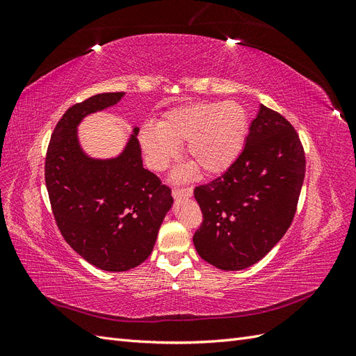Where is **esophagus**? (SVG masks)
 I'll return each instance as SVG.
<instances>
[{"mask_svg":"<svg viewBox=\"0 0 356 356\" xmlns=\"http://www.w3.org/2000/svg\"><path fill=\"white\" fill-rule=\"evenodd\" d=\"M174 197H190L193 195V187H175L172 190Z\"/></svg>","mask_w":356,"mask_h":356,"instance_id":"esophagus-1","label":"esophagus"}]
</instances>
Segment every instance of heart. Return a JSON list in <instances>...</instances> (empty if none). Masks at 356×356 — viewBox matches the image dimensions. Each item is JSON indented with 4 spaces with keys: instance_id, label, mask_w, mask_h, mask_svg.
<instances>
[{
    "instance_id": "heart-1",
    "label": "heart",
    "mask_w": 356,
    "mask_h": 356,
    "mask_svg": "<svg viewBox=\"0 0 356 356\" xmlns=\"http://www.w3.org/2000/svg\"><path fill=\"white\" fill-rule=\"evenodd\" d=\"M250 118L234 101L195 102L169 111L154 124L139 131V143L153 169H165L186 145L187 157L203 174L217 175L239 156Z\"/></svg>"
}]
</instances>
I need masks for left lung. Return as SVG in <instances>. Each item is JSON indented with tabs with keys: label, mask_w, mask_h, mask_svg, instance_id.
<instances>
[{
	"label": "left lung",
	"mask_w": 356,
	"mask_h": 356,
	"mask_svg": "<svg viewBox=\"0 0 356 356\" xmlns=\"http://www.w3.org/2000/svg\"><path fill=\"white\" fill-rule=\"evenodd\" d=\"M305 172V148L294 126L261 105L238 159L195 188L203 217L193 236L199 255L221 270L260 261L294 220Z\"/></svg>",
	"instance_id": "1"
}]
</instances>
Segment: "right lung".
<instances>
[{"instance_id":"right-lung-1","label":"right lung","mask_w":356,"mask_h":356,"mask_svg":"<svg viewBox=\"0 0 356 356\" xmlns=\"http://www.w3.org/2000/svg\"><path fill=\"white\" fill-rule=\"evenodd\" d=\"M123 95L98 93L70 106L51 134L44 163L60 234L86 261L106 272H126L147 260L174 202L170 187L143 166L138 127L120 157L95 160L81 152L75 134L81 118Z\"/></svg>"}]
</instances>
